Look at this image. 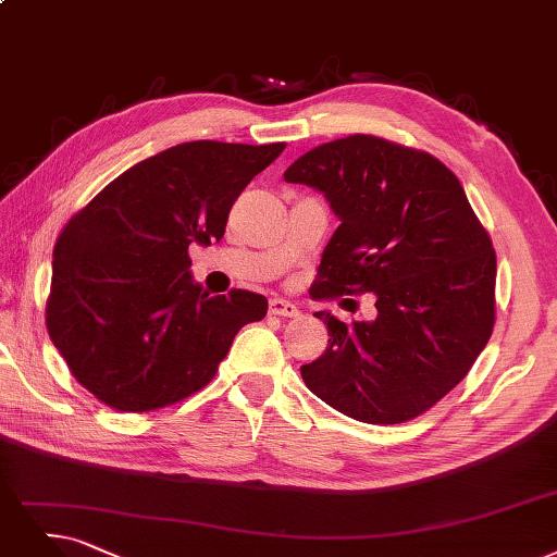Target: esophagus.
<instances>
[{
    "label": "esophagus",
    "instance_id": "obj_1",
    "mask_svg": "<svg viewBox=\"0 0 557 557\" xmlns=\"http://www.w3.org/2000/svg\"><path fill=\"white\" fill-rule=\"evenodd\" d=\"M270 313L278 315V318H297L299 315V308L293 301H285V299H270Z\"/></svg>",
    "mask_w": 557,
    "mask_h": 557
}]
</instances>
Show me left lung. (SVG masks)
Returning <instances> with one entry per match:
<instances>
[{
	"label": "left lung",
	"mask_w": 557,
	"mask_h": 557,
	"mask_svg": "<svg viewBox=\"0 0 557 557\" xmlns=\"http://www.w3.org/2000/svg\"><path fill=\"white\" fill-rule=\"evenodd\" d=\"M283 177L322 191L341 219L315 297L372 293L376 308L351 324L315 313L329 347L301 366L306 386L370 425L428 411L469 374L496 320V251L457 175L430 152L351 135Z\"/></svg>",
	"instance_id": "1"
}]
</instances>
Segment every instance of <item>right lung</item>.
Returning a JSON list of instances; mask_svg holds the SVG:
<instances>
[{
	"mask_svg": "<svg viewBox=\"0 0 557 557\" xmlns=\"http://www.w3.org/2000/svg\"><path fill=\"white\" fill-rule=\"evenodd\" d=\"M285 144L187 141L129 166L61 231L46 322L75 380L119 411L201 391L235 333L267 315L249 290L210 297L189 244L226 233L242 189Z\"/></svg>",
	"mask_w": 557,
	"mask_h": 557,
	"instance_id": "1",
	"label": "right lung"
}]
</instances>
